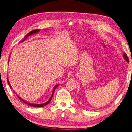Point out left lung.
Returning <instances> with one entry per match:
<instances>
[{
    "label": "left lung",
    "mask_w": 132,
    "mask_h": 132,
    "mask_svg": "<svg viewBox=\"0 0 132 132\" xmlns=\"http://www.w3.org/2000/svg\"><path fill=\"white\" fill-rule=\"evenodd\" d=\"M123 58H124L125 60L127 61V62H129V59H128V56H127V55H126V53H124L123 54Z\"/></svg>",
    "instance_id": "left-lung-1"
}]
</instances>
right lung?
I'll return each mask as SVG.
<instances>
[{
    "mask_svg": "<svg viewBox=\"0 0 132 132\" xmlns=\"http://www.w3.org/2000/svg\"><path fill=\"white\" fill-rule=\"evenodd\" d=\"M40 31V30H39V29H38V30H32V31H30L29 33H28L25 36V37H24V39H23V40H22L21 42H24V41L26 39H27V37H29V36H30V35H32V34H36V33H37V32H38L39 31ZM7 82H8V84H9V86H10V87H11V89H12V87H11V85H10V82H9V78H7ZM58 85H55V86L54 87V88H53V93H52V94H51V96L50 97V99H49L47 102H45V103H44V104H31V103H30V102H27L26 101H25V100H24L23 99H22L21 97H20L19 96H18V95H16L18 97V98H19L20 99V100H21L23 102H24L25 104H26L27 105H29V106H32V107H38V108H39V107H43V106H45V105H47L49 102H50V101H51V99H52V98H53V94H54V91H55V89L56 88V87H58Z\"/></svg>",
    "mask_w": 132,
    "mask_h": 132,
    "instance_id": "right-lung-1",
    "label": "right lung"
}]
</instances>
